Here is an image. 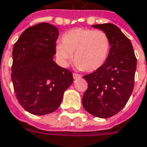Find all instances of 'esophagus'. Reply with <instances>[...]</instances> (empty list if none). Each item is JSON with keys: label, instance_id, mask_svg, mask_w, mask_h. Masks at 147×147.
<instances>
[{"label": "esophagus", "instance_id": "obj_1", "mask_svg": "<svg viewBox=\"0 0 147 147\" xmlns=\"http://www.w3.org/2000/svg\"><path fill=\"white\" fill-rule=\"evenodd\" d=\"M72 76H73V78H74V79H79V78H81V76H80V75H79V74H76V73H73V75H72Z\"/></svg>", "mask_w": 147, "mask_h": 147}]
</instances>
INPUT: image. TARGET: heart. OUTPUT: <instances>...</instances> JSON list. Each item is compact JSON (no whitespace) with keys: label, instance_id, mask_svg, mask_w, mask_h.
<instances>
[{"label":"heart","instance_id":"heart-1","mask_svg":"<svg viewBox=\"0 0 147 147\" xmlns=\"http://www.w3.org/2000/svg\"><path fill=\"white\" fill-rule=\"evenodd\" d=\"M111 40L100 30L71 29L61 36V43L55 47V56L63 67H67L72 59L79 70L93 72L102 68L109 57Z\"/></svg>","mask_w":147,"mask_h":147}]
</instances>
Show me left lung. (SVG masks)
Listing matches in <instances>:
<instances>
[{"label": "left lung", "instance_id": "left-lung-1", "mask_svg": "<svg viewBox=\"0 0 147 147\" xmlns=\"http://www.w3.org/2000/svg\"><path fill=\"white\" fill-rule=\"evenodd\" d=\"M92 26L108 36L111 50L102 68L84 76L88 88L82 96V105L90 115L107 118L119 112L129 100L137 61L131 41L118 26L111 23Z\"/></svg>", "mask_w": 147, "mask_h": 147}]
</instances>
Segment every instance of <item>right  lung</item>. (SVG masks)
Masks as SVG:
<instances>
[{"label":"right lung","instance_id":"1","mask_svg":"<svg viewBox=\"0 0 147 147\" xmlns=\"http://www.w3.org/2000/svg\"><path fill=\"white\" fill-rule=\"evenodd\" d=\"M58 34L57 27L42 22L26 29L14 45V90L18 103L32 115L56 111L73 82L70 71L54 61Z\"/></svg>","mask_w":147,"mask_h":147}]
</instances>
